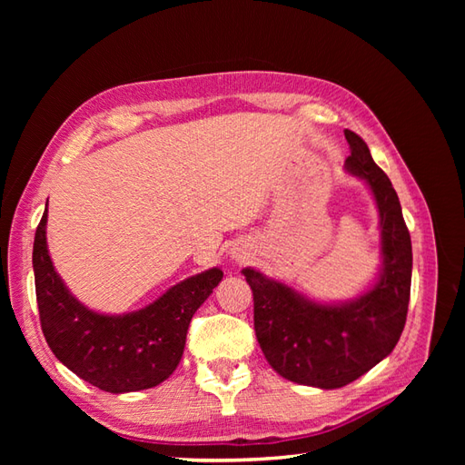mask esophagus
Segmentation results:
<instances>
[{
	"label": "esophagus",
	"instance_id": "obj_1",
	"mask_svg": "<svg viewBox=\"0 0 465 465\" xmlns=\"http://www.w3.org/2000/svg\"><path fill=\"white\" fill-rule=\"evenodd\" d=\"M238 258H244V256H242V254H238Z\"/></svg>",
	"mask_w": 465,
	"mask_h": 465
}]
</instances>
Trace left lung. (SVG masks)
I'll return each mask as SVG.
<instances>
[{"label": "left lung", "instance_id": "1", "mask_svg": "<svg viewBox=\"0 0 465 465\" xmlns=\"http://www.w3.org/2000/svg\"><path fill=\"white\" fill-rule=\"evenodd\" d=\"M345 168L374 193L382 270L371 291L341 304H320L256 270H242L254 294V330L267 362L291 382L333 390L386 359L405 326L411 292V236L398 193L355 132L345 130Z\"/></svg>", "mask_w": 465, "mask_h": 465}]
</instances>
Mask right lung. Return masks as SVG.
I'll list each match as a JSON object with an SVG mask.
<instances>
[{"mask_svg": "<svg viewBox=\"0 0 465 465\" xmlns=\"http://www.w3.org/2000/svg\"><path fill=\"white\" fill-rule=\"evenodd\" d=\"M46 213L48 209L36 227L33 267L40 326L52 353L85 382L110 393L164 382L184 353L192 316L219 285L223 272L213 267L180 281L137 312L98 314L83 306L55 273L46 246Z\"/></svg>", "mask_w": 465, "mask_h": 465, "instance_id": "obj_1", "label": "right lung"}]
</instances>
